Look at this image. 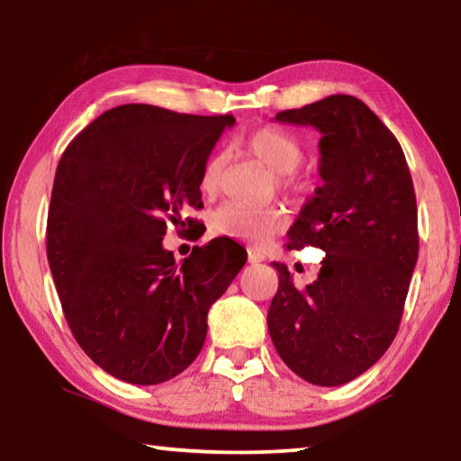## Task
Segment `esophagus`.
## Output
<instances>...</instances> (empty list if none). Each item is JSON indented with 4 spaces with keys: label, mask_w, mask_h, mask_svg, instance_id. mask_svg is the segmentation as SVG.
Returning <instances> with one entry per match:
<instances>
[{
    "label": "esophagus",
    "mask_w": 461,
    "mask_h": 461,
    "mask_svg": "<svg viewBox=\"0 0 461 461\" xmlns=\"http://www.w3.org/2000/svg\"><path fill=\"white\" fill-rule=\"evenodd\" d=\"M248 262H249V264H258V262H264V254L260 252V249L248 248Z\"/></svg>",
    "instance_id": "obj_1"
}]
</instances>
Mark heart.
<instances>
[{
    "label": "heart",
    "instance_id": "1",
    "mask_svg": "<svg viewBox=\"0 0 461 461\" xmlns=\"http://www.w3.org/2000/svg\"><path fill=\"white\" fill-rule=\"evenodd\" d=\"M246 150L249 156L262 162L272 173L278 175V185L291 197H307L313 191V183L307 176H299L296 170L305 160V146L293 131L278 126H262L246 140ZM225 168V154H213L207 160L201 175V189L213 194L221 185ZM288 217L283 207L249 209L238 203H223L213 209L209 225L215 236L244 240L249 244L262 246L286 228Z\"/></svg>",
    "mask_w": 461,
    "mask_h": 461
}]
</instances>
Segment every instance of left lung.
Listing matches in <instances>:
<instances>
[{"label":"left lung","mask_w":461,"mask_h":461,"mask_svg":"<svg viewBox=\"0 0 461 461\" xmlns=\"http://www.w3.org/2000/svg\"><path fill=\"white\" fill-rule=\"evenodd\" d=\"M321 131L315 189L288 230V249L321 248L313 285L299 291L285 264L268 309L278 356L296 376L339 386L393 343L419 256L417 199L407 158L378 115L352 95L276 113Z\"/></svg>","instance_id":"1"}]
</instances>
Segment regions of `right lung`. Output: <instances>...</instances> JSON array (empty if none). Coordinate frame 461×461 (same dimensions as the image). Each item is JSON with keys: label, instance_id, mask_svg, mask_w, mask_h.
Segmentation results:
<instances>
[{"label": "right lung", "instance_id": "obj_1", "mask_svg": "<svg viewBox=\"0 0 461 461\" xmlns=\"http://www.w3.org/2000/svg\"><path fill=\"white\" fill-rule=\"evenodd\" d=\"M233 115H189L130 104L107 109L62 152L46 256L65 319L99 368L160 384L189 368L209 307L246 264L230 238L175 262L162 248L183 207H203L201 175ZM191 225V220H189Z\"/></svg>", "mask_w": 461, "mask_h": 461}]
</instances>
